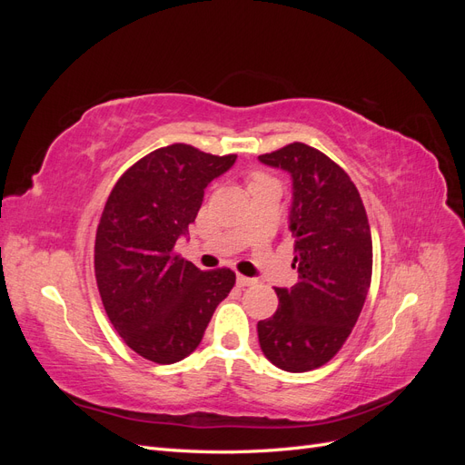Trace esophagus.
<instances>
[{"label":"esophagus","instance_id":"esophagus-1","mask_svg":"<svg viewBox=\"0 0 465 465\" xmlns=\"http://www.w3.org/2000/svg\"><path fill=\"white\" fill-rule=\"evenodd\" d=\"M256 283V279H252V277H244V275H238L236 277V285L238 287H250V285H254Z\"/></svg>","mask_w":465,"mask_h":465}]
</instances>
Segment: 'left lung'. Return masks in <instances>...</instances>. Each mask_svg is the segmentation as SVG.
Returning <instances> with one entry per match:
<instances>
[{"label":"left lung","instance_id":"1","mask_svg":"<svg viewBox=\"0 0 465 465\" xmlns=\"http://www.w3.org/2000/svg\"><path fill=\"white\" fill-rule=\"evenodd\" d=\"M292 178L289 231L299 283L275 289L279 306L258 322L263 355L287 372L335 357L359 320L372 279V236L359 190L322 151L289 143L258 157Z\"/></svg>","mask_w":465,"mask_h":465}]
</instances>
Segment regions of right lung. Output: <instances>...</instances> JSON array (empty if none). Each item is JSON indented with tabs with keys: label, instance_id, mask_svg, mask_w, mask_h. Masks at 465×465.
<instances>
[{
	"label": "right lung",
	"instance_id": "add662e5",
	"mask_svg": "<svg viewBox=\"0 0 465 465\" xmlns=\"http://www.w3.org/2000/svg\"><path fill=\"white\" fill-rule=\"evenodd\" d=\"M236 154H209L186 143L161 147L112 188L94 241V275L104 311L125 345L173 364L200 345L234 272H202L174 244L203 202V190Z\"/></svg>",
	"mask_w": 465,
	"mask_h": 465
}]
</instances>
